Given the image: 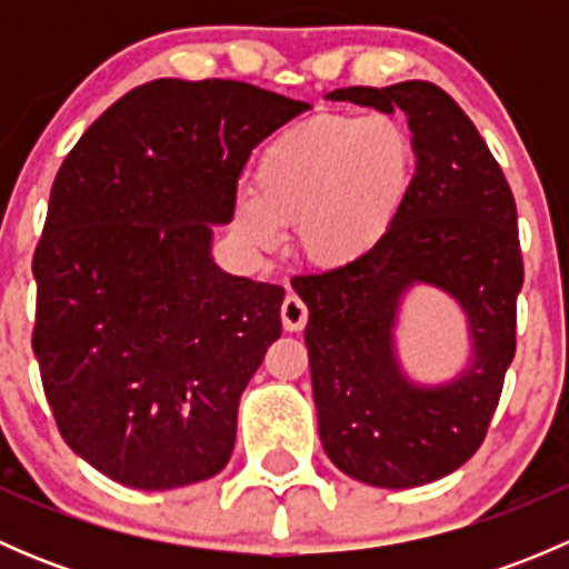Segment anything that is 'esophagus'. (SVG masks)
I'll return each instance as SVG.
<instances>
[{
    "label": "esophagus",
    "instance_id": "1",
    "mask_svg": "<svg viewBox=\"0 0 569 569\" xmlns=\"http://www.w3.org/2000/svg\"><path fill=\"white\" fill-rule=\"evenodd\" d=\"M280 319H283V330L289 332H300L302 327L308 325V308L300 297L289 295L280 306Z\"/></svg>",
    "mask_w": 569,
    "mask_h": 569
}]
</instances>
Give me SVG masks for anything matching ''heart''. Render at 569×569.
I'll return each mask as SVG.
<instances>
[{"mask_svg":"<svg viewBox=\"0 0 569 569\" xmlns=\"http://www.w3.org/2000/svg\"><path fill=\"white\" fill-rule=\"evenodd\" d=\"M416 173V146L399 118L321 114L280 131L261 151L252 189L233 194V228L258 250L297 228L319 267H347L393 231Z\"/></svg>","mask_w":569,"mask_h":569,"instance_id":"obj_1","label":"heart"}]
</instances>
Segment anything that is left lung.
I'll return each mask as SVG.
<instances>
[{"instance_id": "obj_1", "label": "left lung", "mask_w": 569, "mask_h": 569, "mask_svg": "<svg viewBox=\"0 0 569 569\" xmlns=\"http://www.w3.org/2000/svg\"><path fill=\"white\" fill-rule=\"evenodd\" d=\"M325 99L405 112L416 146L410 194L386 242L295 286L311 311L306 347L327 457L363 485L407 490L468 462L501 399L523 289L518 209L487 142L438 84L410 79ZM418 284L466 317L469 352L438 383L412 378L398 355L400 313Z\"/></svg>"}]
</instances>
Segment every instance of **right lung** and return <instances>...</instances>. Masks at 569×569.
<instances>
[{
    "instance_id": "right-lung-1",
    "label": "right lung",
    "mask_w": 569,
    "mask_h": 569,
    "mask_svg": "<svg viewBox=\"0 0 569 569\" xmlns=\"http://www.w3.org/2000/svg\"><path fill=\"white\" fill-rule=\"evenodd\" d=\"M306 109L237 79H153L62 162L32 258V352L66 443L118 485L173 490L231 460L286 291L217 267L214 226L252 148Z\"/></svg>"
}]
</instances>
